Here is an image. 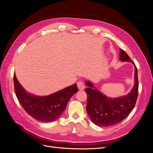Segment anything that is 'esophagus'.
I'll use <instances>...</instances> for the list:
<instances>
[{
	"label": "esophagus",
	"mask_w": 153,
	"mask_h": 153,
	"mask_svg": "<svg viewBox=\"0 0 153 153\" xmlns=\"http://www.w3.org/2000/svg\"><path fill=\"white\" fill-rule=\"evenodd\" d=\"M77 86L79 90H82L85 88V84L82 81H79L77 82Z\"/></svg>",
	"instance_id": "esophagus-1"
}]
</instances>
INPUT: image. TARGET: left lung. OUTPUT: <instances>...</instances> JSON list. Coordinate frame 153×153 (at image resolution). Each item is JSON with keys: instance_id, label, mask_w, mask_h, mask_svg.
<instances>
[{"instance_id": "1", "label": "left lung", "mask_w": 153, "mask_h": 153, "mask_svg": "<svg viewBox=\"0 0 153 153\" xmlns=\"http://www.w3.org/2000/svg\"><path fill=\"white\" fill-rule=\"evenodd\" d=\"M120 60L131 62L134 65V85L127 95L116 98H108L97 89H93V85L90 82H85L88 86L85 89L87 94L86 111L94 124L100 127L112 126L125 120L133 110L136 102L139 86L137 69L122 49H120Z\"/></svg>"}]
</instances>
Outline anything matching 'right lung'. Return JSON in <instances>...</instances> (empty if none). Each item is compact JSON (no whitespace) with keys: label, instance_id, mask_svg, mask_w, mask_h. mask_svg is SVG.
<instances>
[{"label":"right lung","instance_id":"add662e5","mask_svg":"<svg viewBox=\"0 0 153 153\" xmlns=\"http://www.w3.org/2000/svg\"><path fill=\"white\" fill-rule=\"evenodd\" d=\"M14 89L19 103L32 118L42 122L59 118L66 108L70 98L78 91L76 83L48 96H35L27 93L13 75Z\"/></svg>","mask_w":153,"mask_h":153}]
</instances>
